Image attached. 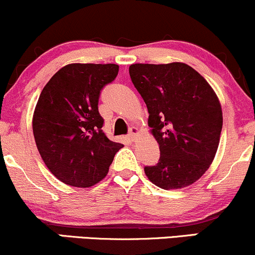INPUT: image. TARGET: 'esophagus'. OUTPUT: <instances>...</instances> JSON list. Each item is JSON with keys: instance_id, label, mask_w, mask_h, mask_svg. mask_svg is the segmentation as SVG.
Returning a JSON list of instances; mask_svg holds the SVG:
<instances>
[{"instance_id": "esophagus-1", "label": "esophagus", "mask_w": 255, "mask_h": 255, "mask_svg": "<svg viewBox=\"0 0 255 255\" xmlns=\"http://www.w3.org/2000/svg\"><path fill=\"white\" fill-rule=\"evenodd\" d=\"M137 134H139V130H137L136 127L129 128V134H128V136H129V139L131 140V141H134V140L136 139Z\"/></svg>"}]
</instances>
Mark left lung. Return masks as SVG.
Instances as JSON below:
<instances>
[{
    "instance_id": "8db88e82",
    "label": "left lung",
    "mask_w": 255,
    "mask_h": 255,
    "mask_svg": "<svg viewBox=\"0 0 255 255\" xmlns=\"http://www.w3.org/2000/svg\"><path fill=\"white\" fill-rule=\"evenodd\" d=\"M129 75L159 144V160L145 166L146 176L163 189L194 183L209 169L219 144L223 115L215 91L186 63H135Z\"/></svg>"
}]
</instances>
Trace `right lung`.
Segmentation results:
<instances>
[{
  "mask_svg": "<svg viewBox=\"0 0 255 255\" xmlns=\"http://www.w3.org/2000/svg\"><path fill=\"white\" fill-rule=\"evenodd\" d=\"M114 63H72L54 74L33 114V135L42 159L63 183L86 188L103 180L124 145L108 139L98 111L101 91L115 80Z\"/></svg>",
  "mask_w": 255,
  "mask_h": 255,
  "instance_id": "add662e5",
  "label": "right lung"
}]
</instances>
